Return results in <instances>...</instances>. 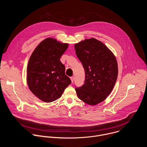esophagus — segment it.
Listing matches in <instances>:
<instances>
[{"label": "esophagus", "mask_w": 147, "mask_h": 147, "mask_svg": "<svg viewBox=\"0 0 147 147\" xmlns=\"http://www.w3.org/2000/svg\"><path fill=\"white\" fill-rule=\"evenodd\" d=\"M70 79H71V82H73V81H74V77H73V76L71 77H70Z\"/></svg>", "instance_id": "obj_1"}]
</instances>
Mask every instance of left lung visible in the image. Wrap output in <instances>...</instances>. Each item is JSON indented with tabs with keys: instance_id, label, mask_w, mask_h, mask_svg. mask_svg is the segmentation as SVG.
<instances>
[{
	"instance_id": "1",
	"label": "left lung",
	"mask_w": 147,
	"mask_h": 147,
	"mask_svg": "<svg viewBox=\"0 0 147 147\" xmlns=\"http://www.w3.org/2000/svg\"><path fill=\"white\" fill-rule=\"evenodd\" d=\"M74 48L86 73L84 84L76 88L77 95L84 102L96 105L106 99L115 85L118 74L116 57L94 38L76 44Z\"/></svg>"
}]
</instances>
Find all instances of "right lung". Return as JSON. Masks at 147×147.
I'll list each match as a JSON object with an SVG mask.
<instances>
[{
	"mask_svg": "<svg viewBox=\"0 0 147 147\" xmlns=\"http://www.w3.org/2000/svg\"><path fill=\"white\" fill-rule=\"evenodd\" d=\"M69 47L52 38L43 40L32 53L27 67L30 90L45 102L59 99L71 82L60 59Z\"/></svg>",
	"mask_w": 147,
	"mask_h": 147,
	"instance_id": "1",
	"label": "right lung"
}]
</instances>
